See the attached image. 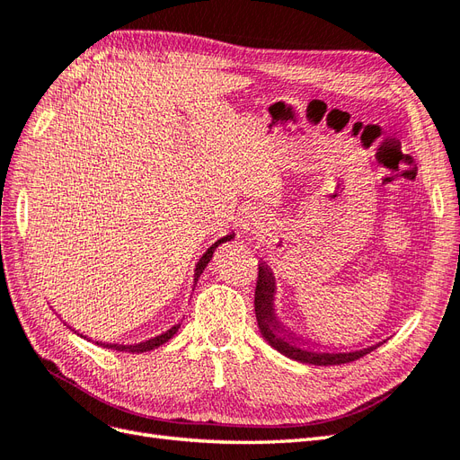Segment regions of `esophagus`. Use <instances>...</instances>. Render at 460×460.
<instances>
[{
	"mask_svg": "<svg viewBox=\"0 0 460 460\" xmlns=\"http://www.w3.org/2000/svg\"><path fill=\"white\" fill-rule=\"evenodd\" d=\"M261 215L259 213H255V211H251V213H247L245 215V218H243V228L245 230H251L252 226H257L259 223H261Z\"/></svg>",
	"mask_w": 460,
	"mask_h": 460,
	"instance_id": "34e87169",
	"label": "esophagus"
}]
</instances>
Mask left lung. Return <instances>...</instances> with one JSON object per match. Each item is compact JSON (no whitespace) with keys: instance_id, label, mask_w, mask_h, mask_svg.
Here are the masks:
<instances>
[{"instance_id":"obj_1","label":"left lung","mask_w":460,"mask_h":460,"mask_svg":"<svg viewBox=\"0 0 460 460\" xmlns=\"http://www.w3.org/2000/svg\"><path fill=\"white\" fill-rule=\"evenodd\" d=\"M274 295H276V279L270 268L266 262L259 264V279H257V289H255V314H257V323L261 329V335L264 341L283 356H288L300 363H310V366H341V363H350L366 354L373 352L376 346L383 342L361 348V350L352 352H322L314 350L310 346H305V341L298 339L295 332H289L285 329L274 312Z\"/></svg>"}]
</instances>
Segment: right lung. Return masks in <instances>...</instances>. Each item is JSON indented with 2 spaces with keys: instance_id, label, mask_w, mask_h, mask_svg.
Instances as JSON below:
<instances>
[{
  "instance_id": "add662e5",
  "label": "right lung",
  "mask_w": 460,
  "mask_h": 460,
  "mask_svg": "<svg viewBox=\"0 0 460 460\" xmlns=\"http://www.w3.org/2000/svg\"><path fill=\"white\" fill-rule=\"evenodd\" d=\"M230 240H234V234H230V235H225V237H220L218 242H215L208 251L203 252V257L198 261V264H196V270H194V279L198 281V278L203 274V270H205V266L209 264V261L213 259V252H215V249L220 245V243H225V242H230ZM179 327H181V323H177V325H172L171 329H167L165 332H162V335H157V337H154V339H148V341H145V342H138V344H112V342H97V344H101V346H104V348H112V350H119V352H131V354H140V352H150V350H154V348H157V346H162V344H165L169 339H172L177 335V331H179ZM74 332H77L75 329H72ZM79 335V332H77ZM79 337H84V335H79ZM84 339H87V337H84Z\"/></svg>"
}]
</instances>
